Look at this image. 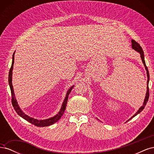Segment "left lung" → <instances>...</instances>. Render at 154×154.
Returning <instances> with one entry per match:
<instances>
[{"mask_svg":"<svg viewBox=\"0 0 154 154\" xmlns=\"http://www.w3.org/2000/svg\"><path fill=\"white\" fill-rule=\"evenodd\" d=\"M132 42V48L133 49H134L135 51H137L138 53H139V54H140L141 55V58L142 60V62L144 64V67H145L146 70V74H147V77H148V80H147V90H146V96H145V98H144V103H143V105L140 107V108L139 109V110H137V112L131 118H130L128 121H129L130 119H131L132 118L135 117L136 115H137L138 114H139L144 109V106H145V105H146V103L147 101L148 100V98H149V88H148V83H149V80H150V76H149V72H148V68L146 66V63H145V61H144V53H143V49L140 46V45H139L137 42H136V41H135L134 40H132L131 41ZM127 121V122H128Z\"/></svg>","mask_w":154,"mask_h":154,"instance_id":"1","label":"left lung"}]
</instances>
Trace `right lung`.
<instances>
[{
	"mask_svg": "<svg viewBox=\"0 0 154 154\" xmlns=\"http://www.w3.org/2000/svg\"><path fill=\"white\" fill-rule=\"evenodd\" d=\"M14 55H15V52H14V53L13 54L12 64H11V67L10 68V72H9L8 82H9V85H10V89H11V102H12V105H13V106L14 107V109L15 110L16 112L18 115H19L20 117H22V118H24V119L27 121V122H29L31 124L36 126V127H48V126H50L51 125L54 124V123H56L57 122H58V121L60 118H61L62 115L63 114V112H64L65 110H66L67 103V100H68V97H69V95L70 94V92H71V90L72 89V88L74 87V85H72L70 88H69V90L67 92L66 97H65L64 101L63 102V104L62 105L61 109H60V112L57 115L54 116V117H52V118L47 119H44V120H38V119H34V118L29 117V116H28L26 115V114H24V112H23L22 111V110L20 109L19 106H18V105L17 100L15 98V93H14L13 87V85H12V71H13V68L14 59H15V58H14Z\"/></svg>",
	"mask_w": 154,
	"mask_h": 154,
	"instance_id": "right-lung-1",
	"label": "right lung"
}]
</instances>
